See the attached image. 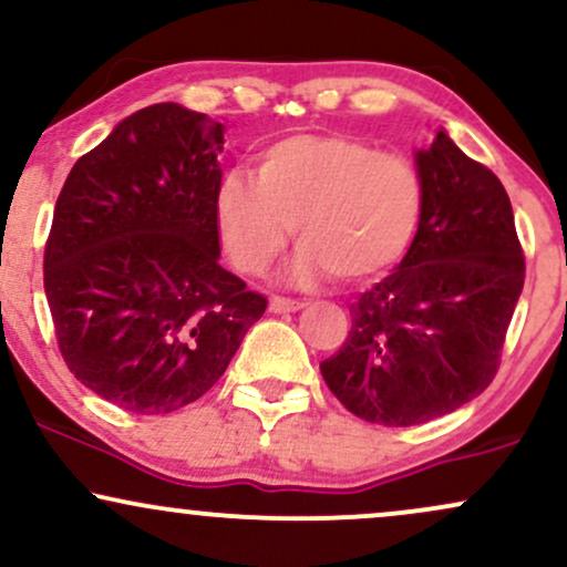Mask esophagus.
Segmentation results:
<instances>
[{"instance_id": "1", "label": "esophagus", "mask_w": 567, "mask_h": 567, "mask_svg": "<svg viewBox=\"0 0 567 567\" xmlns=\"http://www.w3.org/2000/svg\"><path fill=\"white\" fill-rule=\"evenodd\" d=\"M298 309H303V301H292V298H285V296L269 298V311H275V315H288V311H298Z\"/></svg>"}]
</instances>
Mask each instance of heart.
Here are the masks:
<instances>
[{"mask_svg":"<svg viewBox=\"0 0 567 567\" xmlns=\"http://www.w3.org/2000/svg\"><path fill=\"white\" fill-rule=\"evenodd\" d=\"M426 205L421 167L402 152L347 133H298L256 159V178H220L213 216L220 247L243 275H264L301 243L292 277L368 282L413 245Z\"/></svg>","mask_w":567,"mask_h":567,"instance_id":"1","label":"heart"}]
</instances>
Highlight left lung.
<instances>
[{
	"label": "left lung",
	"mask_w": 567,
	"mask_h": 567,
	"mask_svg": "<svg viewBox=\"0 0 567 567\" xmlns=\"http://www.w3.org/2000/svg\"><path fill=\"white\" fill-rule=\"evenodd\" d=\"M415 165L426 184L419 234L394 275L349 306L347 341L320 365L349 413L383 426L426 424L491 386L525 282L496 173L442 130Z\"/></svg>",
	"instance_id": "obj_1"
}]
</instances>
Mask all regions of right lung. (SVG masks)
<instances>
[{
    "instance_id": "obj_1",
    "label": "right lung",
    "mask_w": 567,
    "mask_h": 567,
    "mask_svg": "<svg viewBox=\"0 0 567 567\" xmlns=\"http://www.w3.org/2000/svg\"><path fill=\"white\" fill-rule=\"evenodd\" d=\"M224 125L178 103L130 114L76 159L44 245V292L76 381L159 415L199 400L266 311L218 264Z\"/></svg>"
}]
</instances>
